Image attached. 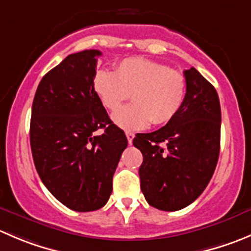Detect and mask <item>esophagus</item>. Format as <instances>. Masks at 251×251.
<instances>
[{
	"label": "esophagus",
	"instance_id": "34e87169",
	"mask_svg": "<svg viewBox=\"0 0 251 251\" xmlns=\"http://www.w3.org/2000/svg\"><path fill=\"white\" fill-rule=\"evenodd\" d=\"M126 137H127L128 145H132V141H133V137H135V133L130 132V131H126Z\"/></svg>",
	"mask_w": 251,
	"mask_h": 251
}]
</instances>
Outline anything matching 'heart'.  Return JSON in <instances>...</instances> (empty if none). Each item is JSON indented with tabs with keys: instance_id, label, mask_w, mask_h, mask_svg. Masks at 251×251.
<instances>
[{
	"instance_id": "heart-1",
	"label": "heart",
	"mask_w": 251,
	"mask_h": 251,
	"mask_svg": "<svg viewBox=\"0 0 251 251\" xmlns=\"http://www.w3.org/2000/svg\"><path fill=\"white\" fill-rule=\"evenodd\" d=\"M93 88L103 105L115 111L129 98L134 103L113 115L115 125L124 130H142L151 123L165 125L184 105L187 81L182 72L147 58L120 61L115 72L97 70Z\"/></svg>"
}]
</instances>
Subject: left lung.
<instances>
[{
  "label": "left lung",
  "mask_w": 251,
  "mask_h": 251,
  "mask_svg": "<svg viewBox=\"0 0 251 251\" xmlns=\"http://www.w3.org/2000/svg\"><path fill=\"white\" fill-rule=\"evenodd\" d=\"M186 98L177 115L159 130L137 133L142 152L141 190L153 207L177 211L202 194L218 162L221 105L215 87L191 67L185 70Z\"/></svg>",
  "instance_id": "left-lung-1"
}]
</instances>
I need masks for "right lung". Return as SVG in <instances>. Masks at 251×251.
<instances>
[{
  "label": "right lung",
  "mask_w": 251,
  "mask_h": 251,
  "mask_svg": "<svg viewBox=\"0 0 251 251\" xmlns=\"http://www.w3.org/2000/svg\"><path fill=\"white\" fill-rule=\"evenodd\" d=\"M99 50L71 53L39 83L31 106L30 147L48 190L70 210L108 202L127 138L94 92ZM103 128L101 135L95 131Z\"/></svg>",
  "instance_id": "obj_1"
}]
</instances>
